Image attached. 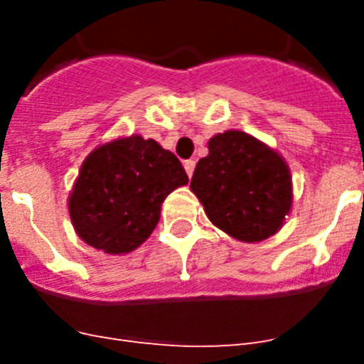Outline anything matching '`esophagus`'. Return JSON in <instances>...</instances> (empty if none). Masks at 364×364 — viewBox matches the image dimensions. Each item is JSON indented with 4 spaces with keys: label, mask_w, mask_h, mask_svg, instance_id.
<instances>
[{
    "label": "esophagus",
    "mask_w": 364,
    "mask_h": 364,
    "mask_svg": "<svg viewBox=\"0 0 364 364\" xmlns=\"http://www.w3.org/2000/svg\"><path fill=\"white\" fill-rule=\"evenodd\" d=\"M195 166H197V162H195V160H186L184 162V169H186V173H188L189 178H191L193 171H195Z\"/></svg>",
    "instance_id": "obj_1"
}]
</instances>
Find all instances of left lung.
Returning <instances> with one entry per match:
<instances>
[{
    "instance_id": "left-lung-1",
    "label": "left lung",
    "mask_w": 364,
    "mask_h": 364,
    "mask_svg": "<svg viewBox=\"0 0 364 364\" xmlns=\"http://www.w3.org/2000/svg\"><path fill=\"white\" fill-rule=\"evenodd\" d=\"M191 189L218 230L240 242H260L284 226L294 204L290 167L252 134L224 131L208 142Z\"/></svg>"
}]
</instances>
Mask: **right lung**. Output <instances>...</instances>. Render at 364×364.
<instances>
[{"label":"right lung","instance_id":"obj_1","mask_svg":"<svg viewBox=\"0 0 364 364\" xmlns=\"http://www.w3.org/2000/svg\"><path fill=\"white\" fill-rule=\"evenodd\" d=\"M189 182L171 151L140 134L95 147L69 195L74 231L107 255L134 252L160 220L162 202Z\"/></svg>","mask_w":364,"mask_h":364}]
</instances>
